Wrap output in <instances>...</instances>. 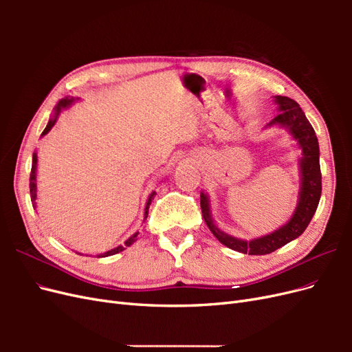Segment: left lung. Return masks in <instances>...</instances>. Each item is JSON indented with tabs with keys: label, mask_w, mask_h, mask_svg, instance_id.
Here are the masks:
<instances>
[{
	"label": "left lung",
	"mask_w": 352,
	"mask_h": 352,
	"mask_svg": "<svg viewBox=\"0 0 352 352\" xmlns=\"http://www.w3.org/2000/svg\"><path fill=\"white\" fill-rule=\"evenodd\" d=\"M276 102L279 104L280 113L274 117L270 124H282L286 126L291 131L292 136L300 144L302 150L301 158V194L300 202L292 219L286 223L283 228L276 230L267 236H263L258 239H254L251 242L241 241L236 238H232L226 233L220 232L214 225L210 216V207H208V198L204 192L199 195L201 202V211L202 217H204L207 226L210 230L214 233V236L228 248L235 250L242 254H251V255H264L276 251L278 248L283 247L287 242L298 238L301 233L310 225V221L317 210L318 201L322 195V172H320V162H318V141L316 132L310 122L307 120L304 111L301 110L296 101L280 97H276Z\"/></svg>",
	"instance_id": "left-lung-1"
}]
</instances>
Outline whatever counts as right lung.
<instances>
[{"mask_svg":"<svg viewBox=\"0 0 352 352\" xmlns=\"http://www.w3.org/2000/svg\"><path fill=\"white\" fill-rule=\"evenodd\" d=\"M72 101H73V100H69V98H63V100H60V102L57 104V107H56V116H54V119H51V120L48 122V124H47V127L44 129V132H42V135H45V133H48V132L51 131V127L54 126V123H56V120H57V116H58V113L61 111V109H63V107H66V105H69ZM36 162H38L36 154H34V157H32V170H30V179H29L30 199H32V201H35V198H36ZM153 197H154V192L150 195V198H148L146 207H145V219L148 217V208H150V204H151V199H153ZM136 236H138V233H135L133 236H131L129 239H127V241L124 242V247H129V245H132V243L135 242V238H136ZM123 250H124L123 247H117V248H114V250H111V251H107L105 254L98 255V257H109V255L117 254V252H120V251H123Z\"/></svg>","mask_w":352,"mask_h":352,"instance_id":"right-lung-1","label":"right lung"}]
</instances>
